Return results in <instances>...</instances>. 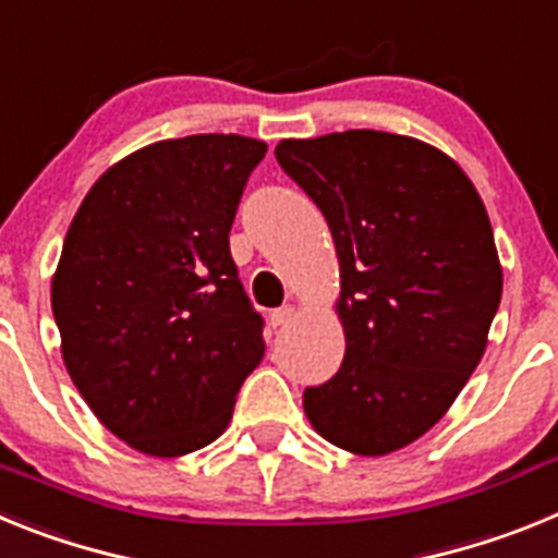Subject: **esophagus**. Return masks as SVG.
Listing matches in <instances>:
<instances>
[{
  "instance_id": "obj_1",
  "label": "esophagus",
  "mask_w": 558,
  "mask_h": 558,
  "mask_svg": "<svg viewBox=\"0 0 558 558\" xmlns=\"http://www.w3.org/2000/svg\"><path fill=\"white\" fill-rule=\"evenodd\" d=\"M293 318H295V304H284V307H279L270 313V322H274V327H282V324L293 322Z\"/></svg>"
}]
</instances>
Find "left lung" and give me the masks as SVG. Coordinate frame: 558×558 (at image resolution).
<instances>
[{
	"label": "left lung",
	"mask_w": 558,
	"mask_h": 558,
	"mask_svg": "<svg viewBox=\"0 0 558 558\" xmlns=\"http://www.w3.org/2000/svg\"><path fill=\"white\" fill-rule=\"evenodd\" d=\"M276 159L318 204L340 270L347 354L304 391L318 436L388 456L450 411L489 343L502 268L489 215L456 159L413 136L282 140Z\"/></svg>",
	"instance_id": "8db88e82"
}]
</instances>
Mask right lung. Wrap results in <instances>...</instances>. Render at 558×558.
Returning a JSON list of instances; mask_svg holds the SVG:
<instances>
[{
	"label": "right lung",
	"instance_id": "right-lung-1",
	"mask_svg": "<svg viewBox=\"0 0 558 558\" xmlns=\"http://www.w3.org/2000/svg\"><path fill=\"white\" fill-rule=\"evenodd\" d=\"M265 150L236 133L153 142L108 167L69 226L52 274L63 366L136 452L211 445L263 360L229 231Z\"/></svg>",
	"mask_w": 558,
	"mask_h": 558
}]
</instances>
